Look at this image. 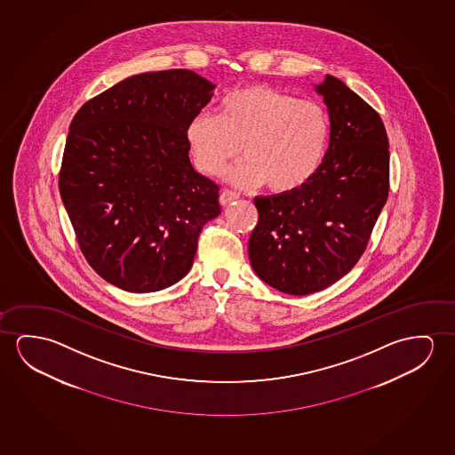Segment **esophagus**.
Segmentation results:
<instances>
[{"mask_svg": "<svg viewBox=\"0 0 455 455\" xmlns=\"http://www.w3.org/2000/svg\"><path fill=\"white\" fill-rule=\"evenodd\" d=\"M239 198V194L236 192H233V190H224L222 194H220V198H219V202L222 206H228L233 202H236Z\"/></svg>", "mask_w": 455, "mask_h": 455, "instance_id": "obj_1", "label": "esophagus"}]
</instances>
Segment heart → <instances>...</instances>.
Here are the masks:
<instances>
[{
    "instance_id": "heart-1",
    "label": "heart",
    "mask_w": 455,
    "mask_h": 455,
    "mask_svg": "<svg viewBox=\"0 0 455 455\" xmlns=\"http://www.w3.org/2000/svg\"><path fill=\"white\" fill-rule=\"evenodd\" d=\"M192 161L204 175H219L241 147L244 161L228 180L244 188L267 184L290 194L322 165L329 141L323 105L266 84H249L222 98L217 116L198 113L186 129Z\"/></svg>"
}]
</instances>
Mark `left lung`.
Returning a JSON list of instances; mask_svg holds the SVG:
<instances>
[{
	"instance_id": "left-lung-1",
	"label": "left lung",
	"mask_w": 455,
	"mask_h": 455,
	"mask_svg": "<svg viewBox=\"0 0 455 455\" xmlns=\"http://www.w3.org/2000/svg\"><path fill=\"white\" fill-rule=\"evenodd\" d=\"M328 107V151L314 178L290 194L255 196L253 271L282 293L306 296L350 273L389 194V141L371 105L342 80L315 86Z\"/></svg>"
}]
</instances>
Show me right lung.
<instances>
[{
  "mask_svg": "<svg viewBox=\"0 0 455 455\" xmlns=\"http://www.w3.org/2000/svg\"><path fill=\"white\" fill-rule=\"evenodd\" d=\"M216 84L145 72L90 99L70 123L60 194L80 251L115 287L151 293L189 273L219 186L194 170L186 129Z\"/></svg>",
  "mask_w": 455,
  "mask_h": 455,
  "instance_id": "1",
  "label": "right lung"
}]
</instances>
